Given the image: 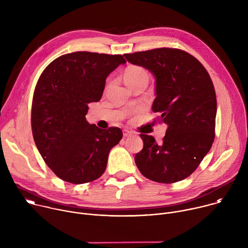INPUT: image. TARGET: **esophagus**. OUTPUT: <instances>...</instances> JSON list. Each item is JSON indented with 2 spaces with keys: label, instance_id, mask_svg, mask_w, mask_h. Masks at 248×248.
<instances>
[{
  "label": "esophagus",
  "instance_id": "34e87169",
  "mask_svg": "<svg viewBox=\"0 0 248 248\" xmlns=\"http://www.w3.org/2000/svg\"><path fill=\"white\" fill-rule=\"evenodd\" d=\"M123 134H124V137H128V136H130L132 133H131V131H129V130H127V129H124V130H123Z\"/></svg>",
  "mask_w": 248,
  "mask_h": 248
}]
</instances>
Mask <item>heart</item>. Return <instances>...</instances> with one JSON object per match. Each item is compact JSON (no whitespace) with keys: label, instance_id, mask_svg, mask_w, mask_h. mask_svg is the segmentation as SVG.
<instances>
[{"label":"heart","instance_id":"1","mask_svg":"<svg viewBox=\"0 0 248 248\" xmlns=\"http://www.w3.org/2000/svg\"><path fill=\"white\" fill-rule=\"evenodd\" d=\"M149 80V75L147 70L139 65H130L125 69L124 81L130 87L134 84Z\"/></svg>","mask_w":248,"mask_h":248}]
</instances>
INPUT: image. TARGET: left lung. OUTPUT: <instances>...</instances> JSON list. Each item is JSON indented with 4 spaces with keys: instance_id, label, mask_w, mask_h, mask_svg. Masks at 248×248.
Masks as SVG:
<instances>
[{
    "instance_id": "1",
    "label": "left lung",
    "mask_w": 248,
    "mask_h": 248,
    "mask_svg": "<svg viewBox=\"0 0 248 248\" xmlns=\"http://www.w3.org/2000/svg\"><path fill=\"white\" fill-rule=\"evenodd\" d=\"M124 57L153 74L156 98L152 111L168 125L162 144L151 135L140 134L144 145L135 155V164L153 182L183 181L213 144L217 114L213 82L202 63L180 49L159 48Z\"/></svg>"
}]
</instances>
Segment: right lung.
I'll list each match as a JSON object with an SVG mask.
<instances>
[{"label":"right lung","mask_w":248,"mask_h":248,"mask_svg":"<svg viewBox=\"0 0 248 248\" xmlns=\"http://www.w3.org/2000/svg\"><path fill=\"white\" fill-rule=\"evenodd\" d=\"M125 62L122 55L75 52L54 60L40 76L32 100V134L61 180L80 185L104 173L123 131L101 129L85 116L88 104L101 99L107 77Z\"/></svg>","instance_id":"1"}]
</instances>
